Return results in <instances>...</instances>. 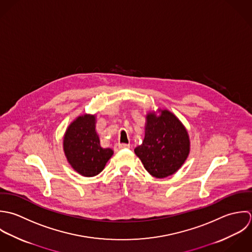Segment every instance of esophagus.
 <instances>
[{"mask_svg":"<svg viewBox=\"0 0 252 252\" xmlns=\"http://www.w3.org/2000/svg\"><path fill=\"white\" fill-rule=\"evenodd\" d=\"M129 147H130V145H129V144H126V143H120V142H118V143H116V144H115L114 149H115V151H120V150H122V149H127V148H129Z\"/></svg>","mask_w":252,"mask_h":252,"instance_id":"esophagus-1","label":"esophagus"}]
</instances>
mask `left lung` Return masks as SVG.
<instances>
[{"label": "left lung", "instance_id": "1", "mask_svg": "<svg viewBox=\"0 0 252 252\" xmlns=\"http://www.w3.org/2000/svg\"><path fill=\"white\" fill-rule=\"evenodd\" d=\"M190 151L188 133L180 121L169 111L147 116L145 137L134 149L145 169L157 178L167 177L184 163Z\"/></svg>", "mask_w": 252, "mask_h": 252}]
</instances>
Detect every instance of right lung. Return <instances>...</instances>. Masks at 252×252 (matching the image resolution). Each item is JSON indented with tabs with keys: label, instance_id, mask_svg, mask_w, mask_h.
<instances>
[{
	"label": "right lung",
	"instance_id": "1",
	"mask_svg": "<svg viewBox=\"0 0 252 252\" xmlns=\"http://www.w3.org/2000/svg\"><path fill=\"white\" fill-rule=\"evenodd\" d=\"M64 152L72 167L83 176L99 174L113 155L110 148H102L95 131V116L85 115L74 121L66 130Z\"/></svg>",
	"mask_w": 252,
	"mask_h": 252
}]
</instances>
